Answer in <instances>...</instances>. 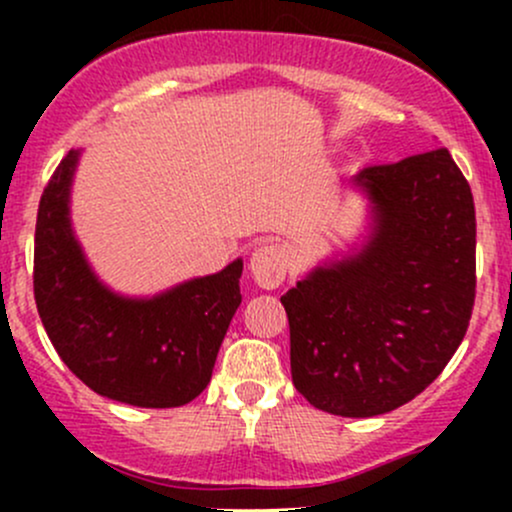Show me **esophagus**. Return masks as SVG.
I'll list each match as a JSON object with an SVG mask.
<instances>
[{
  "mask_svg": "<svg viewBox=\"0 0 512 512\" xmlns=\"http://www.w3.org/2000/svg\"><path fill=\"white\" fill-rule=\"evenodd\" d=\"M250 274L262 289H276L286 276V257L276 245H262L250 255Z\"/></svg>",
  "mask_w": 512,
  "mask_h": 512,
  "instance_id": "34e87169",
  "label": "esophagus"
}]
</instances>
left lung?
Instances as JSON below:
<instances>
[{
	"mask_svg": "<svg viewBox=\"0 0 512 512\" xmlns=\"http://www.w3.org/2000/svg\"><path fill=\"white\" fill-rule=\"evenodd\" d=\"M356 252L315 267L281 296L293 385L315 409L366 419L402 407L448 366L477 289V219L448 149L368 166Z\"/></svg>",
	"mask_w": 512,
	"mask_h": 512,
	"instance_id": "1",
	"label": "left lung"
}]
</instances>
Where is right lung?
I'll list each match as a JSON object with an SVG mask.
<instances>
[{"instance_id":"right-lung-1","label":"right lung","mask_w":512,"mask_h":512,"mask_svg":"<svg viewBox=\"0 0 512 512\" xmlns=\"http://www.w3.org/2000/svg\"><path fill=\"white\" fill-rule=\"evenodd\" d=\"M81 151H69L40 197L33 291L40 320L69 370L115 402L182 407L209 385L240 301L243 260L151 298L98 279L74 236L69 197Z\"/></svg>"}]
</instances>
